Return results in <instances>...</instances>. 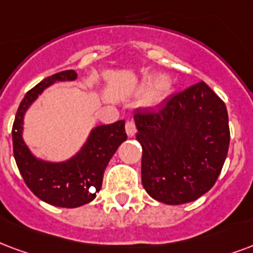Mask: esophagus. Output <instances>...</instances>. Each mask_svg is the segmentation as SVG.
<instances>
[{
  "label": "esophagus",
  "instance_id": "1",
  "mask_svg": "<svg viewBox=\"0 0 253 253\" xmlns=\"http://www.w3.org/2000/svg\"><path fill=\"white\" fill-rule=\"evenodd\" d=\"M126 132L128 136H134L136 132V127L134 121H127L126 122Z\"/></svg>",
  "mask_w": 253,
  "mask_h": 253
}]
</instances>
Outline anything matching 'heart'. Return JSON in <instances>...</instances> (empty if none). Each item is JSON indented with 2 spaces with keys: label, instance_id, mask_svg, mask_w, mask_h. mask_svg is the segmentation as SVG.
<instances>
[{
  "label": "heart",
  "instance_id": "b5f03b06",
  "mask_svg": "<svg viewBox=\"0 0 253 253\" xmlns=\"http://www.w3.org/2000/svg\"><path fill=\"white\" fill-rule=\"evenodd\" d=\"M166 85V79L162 78V76H157L154 79L151 80L150 87L151 89H149L147 92L145 93V96L142 99V103L145 106H154L161 100V96H162V91H164V87Z\"/></svg>",
  "mask_w": 253,
  "mask_h": 253
}]
</instances>
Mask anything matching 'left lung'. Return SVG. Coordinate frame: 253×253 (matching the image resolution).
Listing matches in <instances>:
<instances>
[{
	"mask_svg": "<svg viewBox=\"0 0 253 253\" xmlns=\"http://www.w3.org/2000/svg\"><path fill=\"white\" fill-rule=\"evenodd\" d=\"M142 146V185L160 203H192L209 192L229 147L224 102L200 82L158 110H135Z\"/></svg>",
	"mask_w": 253,
	"mask_h": 253,
	"instance_id": "obj_1",
	"label": "left lung"
}]
</instances>
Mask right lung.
<instances>
[{
	"label": "right lung",
	"instance_id": "add662e5",
	"mask_svg": "<svg viewBox=\"0 0 253 253\" xmlns=\"http://www.w3.org/2000/svg\"><path fill=\"white\" fill-rule=\"evenodd\" d=\"M76 78L69 69L41 80L21 100L12 128L14 160L27 186L44 203L60 208L82 207L96 197L108 162L127 139L125 121H118L91 128L79 151L64 161H48L32 153L24 141L25 114L48 87Z\"/></svg>",
	"mask_w": 253,
	"mask_h": 253
}]
</instances>
